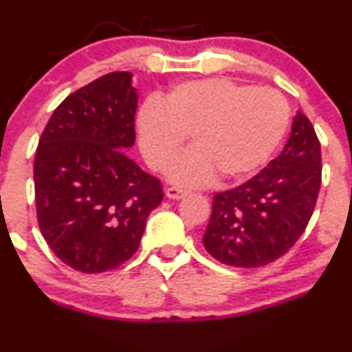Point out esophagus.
Returning <instances> with one entry per match:
<instances>
[{
	"instance_id": "34e87169",
	"label": "esophagus",
	"mask_w": 352,
	"mask_h": 352,
	"mask_svg": "<svg viewBox=\"0 0 352 352\" xmlns=\"http://www.w3.org/2000/svg\"><path fill=\"white\" fill-rule=\"evenodd\" d=\"M190 195V191L183 190V188H177V186H171L166 190V197L173 198V200H179V198H184Z\"/></svg>"
}]
</instances>
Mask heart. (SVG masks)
<instances>
[{
  "label": "heart",
  "mask_w": 352,
  "mask_h": 352,
  "mask_svg": "<svg viewBox=\"0 0 352 352\" xmlns=\"http://www.w3.org/2000/svg\"><path fill=\"white\" fill-rule=\"evenodd\" d=\"M289 106L270 87H252L229 78L177 83L164 99H147L137 114L138 145L155 171L169 169L183 186L252 176L272 155L286 133Z\"/></svg>",
  "instance_id": "obj_1"
}]
</instances>
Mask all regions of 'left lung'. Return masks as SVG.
Masks as SVG:
<instances>
[{"mask_svg":"<svg viewBox=\"0 0 352 352\" xmlns=\"http://www.w3.org/2000/svg\"><path fill=\"white\" fill-rule=\"evenodd\" d=\"M322 183V152L311 121L298 113L289 140L260 175L212 201L204 246L231 267H263L305 232Z\"/></svg>","mask_w":352,"mask_h":352,"instance_id":"obj_1","label":"left lung"}]
</instances>
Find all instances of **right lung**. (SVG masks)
Returning a JSON list of instances; mask_svg holds the SVG:
<instances>
[{"mask_svg": "<svg viewBox=\"0 0 352 352\" xmlns=\"http://www.w3.org/2000/svg\"><path fill=\"white\" fill-rule=\"evenodd\" d=\"M137 104L131 73H107L69 94L41 135L37 222L54 255L78 272L130 260L164 197L161 181L123 152L135 144Z\"/></svg>", "mask_w": 352, "mask_h": 352, "instance_id": "1", "label": "right lung"}]
</instances>
